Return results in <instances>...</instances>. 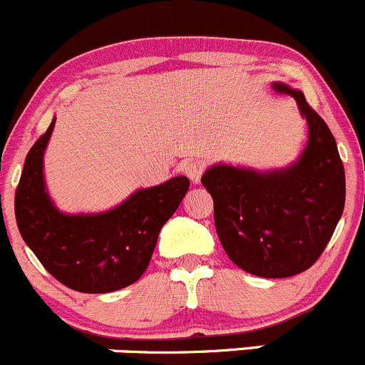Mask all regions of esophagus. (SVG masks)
I'll return each instance as SVG.
<instances>
[{"mask_svg":"<svg viewBox=\"0 0 365 365\" xmlns=\"http://www.w3.org/2000/svg\"><path fill=\"white\" fill-rule=\"evenodd\" d=\"M183 173H185L194 183L201 182V176L204 173V164L199 161H185L182 166Z\"/></svg>","mask_w":365,"mask_h":365,"instance_id":"1","label":"esophagus"}]
</instances>
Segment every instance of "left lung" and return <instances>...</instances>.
<instances>
[{
  "mask_svg": "<svg viewBox=\"0 0 365 365\" xmlns=\"http://www.w3.org/2000/svg\"><path fill=\"white\" fill-rule=\"evenodd\" d=\"M291 95L308 123V143L287 170L256 173L213 166L202 176L215 202V227L228 258L258 277L282 279L314 265L345 207V168L336 140L305 95Z\"/></svg>",
  "mask_w": 365,
  "mask_h": 365,
  "instance_id": "1",
  "label": "left lung"
}]
</instances>
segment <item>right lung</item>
<instances>
[{
  "mask_svg": "<svg viewBox=\"0 0 365 365\" xmlns=\"http://www.w3.org/2000/svg\"><path fill=\"white\" fill-rule=\"evenodd\" d=\"M55 119L27 154L15 190L20 235L58 282L79 293H112L137 282L149 267L159 232L189 190L187 176L135 192L98 215H63L45 190L43 154Z\"/></svg>",
  "mask_w": 365,
  "mask_h": 365,
  "instance_id": "right-lung-1",
  "label": "right lung"
}]
</instances>
